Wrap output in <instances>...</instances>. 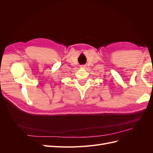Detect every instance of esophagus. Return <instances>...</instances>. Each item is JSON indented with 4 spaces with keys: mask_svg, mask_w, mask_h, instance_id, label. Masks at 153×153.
<instances>
[{
    "mask_svg": "<svg viewBox=\"0 0 153 153\" xmlns=\"http://www.w3.org/2000/svg\"><path fill=\"white\" fill-rule=\"evenodd\" d=\"M81 67H82V68H85V66H84V65H82V66H81Z\"/></svg>",
    "mask_w": 153,
    "mask_h": 153,
    "instance_id": "1",
    "label": "esophagus"
}]
</instances>
